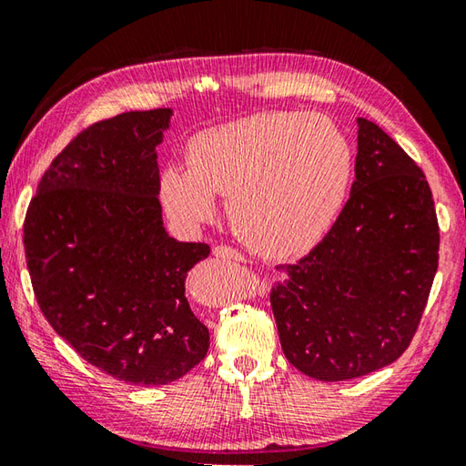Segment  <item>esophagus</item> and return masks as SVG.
Listing matches in <instances>:
<instances>
[{
    "label": "esophagus",
    "mask_w": 466,
    "mask_h": 466,
    "mask_svg": "<svg viewBox=\"0 0 466 466\" xmlns=\"http://www.w3.org/2000/svg\"><path fill=\"white\" fill-rule=\"evenodd\" d=\"M214 257L218 258H224V260H244V257L240 255L238 250L232 248V247H226V244H219V247L214 248Z\"/></svg>",
    "instance_id": "obj_1"
}]
</instances>
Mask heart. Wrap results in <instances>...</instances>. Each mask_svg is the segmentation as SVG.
<instances>
[{
	"instance_id": "b5f03b06",
	"label": "heart",
	"mask_w": 466,
	"mask_h": 466,
	"mask_svg": "<svg viewBox=\"0 0 466 466\" xmlns=\"http://www.w3.org/2000/svg\"><path fill=\"white\" fill-rule=\"evenodd\" d=\"M183 165H167L158 198L177 224L196 226L228 196L238 238L267 258L306 252L324 238L349 196L354 150L319 114L265 112L193 134Z\"/></svg>"
}]
</instances>
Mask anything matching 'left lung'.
Here are the masks:
<instances>
[{"instance_id": "obj_1", "label": "left lung", "mask_w": 466, "mask_h": 466, "mask_svg": "<svg viewBox=\"0 0 466 466\" xmlns=\"http://www.w3.org/2000/svg\"><path fill=\"white\" fill-rule=\"evenodd\" d=\"M357 122L350 199L309 255L277 267L283 279L270 289L287 360L318 380L357 379L400 359L438 268L426 175L377 124Z\"/></svg>"}]
</instances>
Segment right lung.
Listing matches in <instances>:
<instances>
[{"mask_svg": "<svg viewBox=\"0 0 466 466\" xmlns=\"http://www.w3.org/2000/svg\"><path fill=\"white\" fill-rule=\"evenodd\" d=\"M173 109L91 124L38 183L24 250L40 311L89 365L132 385H167L206 359L208 328L185 298L204 242L167 234L157 147Z\"/></svg>", "mask_w": 466, "mask_h": 466, "instance_id": "obj_1", "label": "right lung"}]
</instances>
